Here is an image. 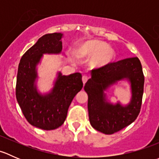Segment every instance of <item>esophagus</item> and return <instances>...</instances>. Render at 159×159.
Segmentation results:
<instances>
[{
    "label": "esophagus",
    "instance_id": "obj_1",
    "mask_svg": "<svg viewBox=\"0 0 159 159\" xmlns=\"http://www.w3.org/2000/svg\"><path fill=\"white\" fill-rule=\"evenodd\" d=\"M88 79H89V77L87 76V75H83L82 76V81L84 84H85L86 82H87Z\"/></svg>",
    "mask_w": 159,
    "mask_h": 159
}]
</instances>
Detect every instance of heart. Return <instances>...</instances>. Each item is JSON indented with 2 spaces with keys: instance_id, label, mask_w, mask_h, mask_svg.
Segmentation results:
<instances>
[{
  "instance_id": "b5f03b06",
  "label": "heart",
  "mask_w": 159,
  "mask_h": 159,
  "mask_svg": "<svg viewBox=\"0 0 159 159\" xmlns=\"http://www.w3.org/2000/svg\"><path fill=\"white\" fill-rule=\"evenodd\" d=\"M79 54L88 58L94 57V63L96 65H103L112 60L115 51L103 41H89L80 47Z\"/></svg>"
}]
</instances>
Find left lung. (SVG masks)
Wrapping results in <instances>:
<instances>
[{
  "label": "left lung",
  "mask_w": 159,
  "mask_h": 159,
  "mask_svg": "<svg viewBox=\"0 0 159 159\" xmlns=\"http://www.w3.org/2000/svg\"><path fill=\"white\" fill-rule=\"evenodd\" d=\"M123 78H129L131 81V103L123 107L120 104L113 106L105 102L103 91ZM144 82L142 67L137 57L110 62L92 70L91 78L84 85L89 95L88 109L92 127L104 134H111L131 124L140 113Z\"/></svg>",
  "instance_id": "obj_1"
}]
</instances>
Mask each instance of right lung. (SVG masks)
<instances>
[{"label": "right lung", "instance_id": "obj_1", "mask_svg": "<svg viewBox=\"0 0 159 159\" xmlns=\"http://www.w3.org/2000/svg\"><path fill=\"white\" fill-rule=\"evenodd\" d=\"M62 34H48L38 39L22 56L18 65L16 98L27 121L39 129H56L65 121L72 100L83 88L81 73L68 76L59 73L52 91L47 95L37 92L35 67L43 54H58L62 50Z\"/></svg>", "mask_w": 159, "mask_h": 159}]
</instances>
